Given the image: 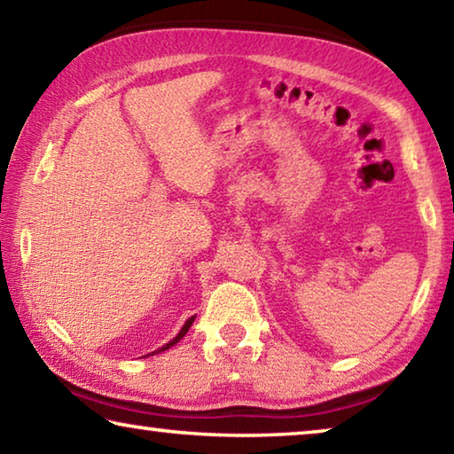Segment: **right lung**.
I'll list each match as a JSON object with an SVG mask.
<instances>
[{"label": "right lung", "mask_w": 454, "mask_h": 454, "mask_svg": "<svg viewBox=\"0 0 454 454\" xmlns=\"http://www.w3.org/2000/svg\"><path fill=\"white\" fill-rule=\"evenodd\" d=\"M194 318L196 317H190L186 322H184V326H182V330H180V333H178V336H174L172 338V340L170 342H168V344H164V347L162 348H158V350H153L152 352V355H158V352H164V350H168V348H170V347H174V344L176 342H180L182 340V338L184 336H186V333H188V330H190V326H192V322H194ZM145 356H150V355H145Z\"/></svg>", "instance_id": "right-lung-1"}]
</instances>
